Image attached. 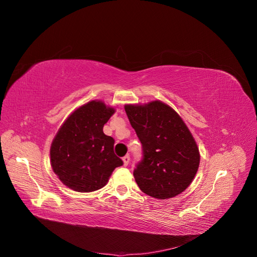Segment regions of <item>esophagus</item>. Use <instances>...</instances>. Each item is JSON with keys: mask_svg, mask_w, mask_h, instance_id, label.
I'll return each mask as SVG.
<instances>
[{"mask_svg": "<svg viewBox=\"0 0 257 257\" xmlns=\"http://www.w3.org/2000/svg\"><path fill=\"white\" fill-rule=\"evenodd\" d=\"M122 161H123V164H124V166H127V165H128V163H130V155L127 154V155H125V157H123Z\"/></svg>", "mask_w": 257, "mask_h": 257, "instance_id": "esophagus-1", "label": "esophagus"}]
</instances>
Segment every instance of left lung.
Listing matches in <instances>:
<instances>
[{
	"label": "left lung",
	"mask_w": 257,
	"mask_h": 257,
	"mask_svg": "<svg viewBox=\"0 0 257 257\" xmlns=\"http://www.w3.org/2000/svg\"><path fill=\"white\" fill-rule=\"evenodd\" d=\"M124 108L143 145V160L134 170L139 189L158 199L179 195L193 181L200 161L190 130L181 116L161 100Z\"/></svg>",
	"instance_id": "1"
}]
</instances>
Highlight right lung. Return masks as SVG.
Segmentation results:
<instances>
[{
    "label": "right lung",
    "instance_id": "1",
    "mask_svg": "<svg viewBox=\"0 0 257 257\" xmlns=\"http://www.w3.org/2000/svg\"><path fill=\"white\" fill-rule=\"evenodd\" d=\"M114 111L102 100H91L62 124L50 147V162L67 188L81 193L102 189L114 168L123 165L113 152L114 139L103 132Z\"/></svg>",
    "mask_w": 257,
    "mask_h": 257
}]
</instances>
